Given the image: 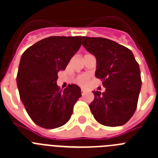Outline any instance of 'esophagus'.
Masks as SVG:
<instances>
[{"label":"esophagus","mask_w":158,"mask_h":158,"mask_svg":"<svg viewBox=\"0 0 158 158\" xmlns=\"http://www.w3.org/2000/svg\"><path fill=\"white\" fill-rule=\"evenodd\" d=\"M81 92H82V95L83 96V95L85 94V93H86V90H85V89H81Z\"/></svg>","instance_id":"obj_1"}]
</instances>
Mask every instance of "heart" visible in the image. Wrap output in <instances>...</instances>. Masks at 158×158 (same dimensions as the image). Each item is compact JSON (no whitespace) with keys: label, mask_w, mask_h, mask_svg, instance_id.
Listing matches in <instances>:
<instances>
[{"label":"heart","mask_w":158,"mask_h":158,"mask_svg":"<svg viewBox=\"0 0 158 158\" xmlns=\"http://www.w3.org/2000/svg\"><path fill=\"white\" fill-rule=\"evenodd\" d=\"M89 79H90V76L89 75H87V74H82V75H79L76 78V82L79 86H85L88 83Z\"/></svg>","instance_id":"1"}]
</instances>
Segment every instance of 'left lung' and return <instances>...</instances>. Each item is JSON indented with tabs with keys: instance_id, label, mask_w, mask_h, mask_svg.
Listing matches in <instances>:
<instances>
[{
	"instance_id": "1",
	"label": "left lung",
	"mask_w": 158,
	"mask_h": 158,
	"mask_svg": "<svg viewBox=\"0 0 158 158\" xmlns=\"http://www.w3.org/2000/svg\"><path fill=\"white\" fill-rule=\"evenodd\" d=\"M82 45L97 60L95 76L102 81L106 91H93L89 105L94 117L109 127L127 123L137 108L142 86L139 64L131 51L104 38L82 37Z\"/></svg>"
}]
</instances>
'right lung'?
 <instances>
[{"label":"right lung","mask_w":158,"mask_h":158,"mask_svg":"<svg viewBox=\"0 0 158 158\" xmlns=\"http://www.w3.org/2000/svg\"><path fill=\"white\" fill-rule=\"evenodd\" d=\"M82 37L44 38L23 53L17 73L19 97L31 120L46 129L56 128L70 120L81 89L57 86V73L64 70L81 46Z\"/></svg>","instance_id":"obj_1"}]
</instances>
